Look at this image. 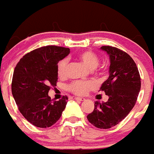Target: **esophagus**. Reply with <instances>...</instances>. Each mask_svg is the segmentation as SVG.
Masks as SVG:
<instances>
[{"label": "esophagus", "instance_id": "34e87169", "mask_svg": "<svg viewBox=\"0 0 154 154\" xmlns=\"http://www.w3.org/2000/svg\"><path fill=\"white\" fill-rule=\"evenodd\" d=\"M75 100L77 101H85V99L82 98V97H75Z\"/></svg>", "mask_w": 154, "mask_h": 154}]
</instances>
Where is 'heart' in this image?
Segmentation results:
<instances>
[{"label": "heart", "instance_id": "b5f03b06", "mask_svg": "<svg viewBox=\"0 0 154 154\" xmlns=\"http://www.w3.org/2000/svg\"><path fill=\"white\" fill-rule=\"evenodd\" d=\"M78 59L90 70H92L97 67L100 62V58L97 54L91 51H82L77 55ZM68 65V60L66 58L61 60L57 65V76L59 77H64L66 73V68ZM93 88V85L89 81H76L69 84L68 89L73 94L77 96H84L88 93V91Z\"/></svg>", "mask_w": 154, "mask_h": 154}]
</instances>
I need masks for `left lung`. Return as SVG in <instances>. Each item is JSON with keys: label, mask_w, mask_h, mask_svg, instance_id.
<instances>
[{"label": "left lung", "mask_w": 154, "mask_h": 154, "mask_svg": "<svg viewBox=\"0 0 154 154\" xmlns=\"http://www.w3.org/2000/svg\"><path fill=\"white\" fill-rule=\"evenodd\" d=\"M109 55V77L100 91L108 96L107 102H95L94 110L87 119L100 129H109L119 124L134 107L141 88V78L136 63L120 49L103 46Z\"/></svg>", "instance_id": "obj_1"}]
</instances>
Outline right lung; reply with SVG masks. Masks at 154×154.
<instances>
[{
    "instance_id": "1",
    "label": "right lung",
    "mask_w": 154,
    "mask_h": 154,
    "mask_svg": "<svg viewBox=\"0 0 154 154\" xmlns=\"http://www.w3.org/2000/svg\"><path fill=\"white\" fill-rule=\"evenodd\" d=\"M69 52L66 47H42L25 54L15 67L12 96L19 111L35 127H51L64 111L68 97L52 101L48 92L57 84V63Z\"/></svg>"
}]
</instances>
